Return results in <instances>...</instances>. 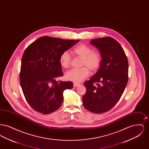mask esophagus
I'll use <instances>...</instances> for the list:
<instances>
[{"instance_id": "obj_1", "label": "esophagus", "mask_w": 149, "mask_h": 149, "mask_svg": "<svg viewBox=\"0 0 149 149\" xmlns=\"http://www.w3.org/2000/svg\"><path fill=\"white\" fill-rule=\"evenodd\" d=\"M80 84H78V83H74V84H73V86H74V87H76V86H77L78 85H79Z\"/></svg>"}]
</instances>
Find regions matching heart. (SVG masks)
Segmentation results:
<instances>
[{"instance_id":"b5f03b06","label":"heart","mask_w":149,"mask_h":149,"mask_svg":"<svg viewBox=\"0 0 149 149\" xmlns=\"http://www.w3.org/2000/svg\"><path fill=\"white\" fill-rule=\"evenodd\" d=\"M73 52L82 58L81 66L84 67L78 70L72 69L67 71L65 74V78L74 83H80L88 77L90 73L89 70L94 72L99 69L102 56L99 51L92 50L91 47L83 43L74 47ZM59 61L63 68H68L71 61V57L69 52L66 51L63 52L60 56Z\"/></svg>"}]
</instances>
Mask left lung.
Segmentation results:
<instances>
[{"label": "left lung", "instance_id": "1", "mask_svg": "<svg viewBox=\"0 0 149 149\" xmlns=\"http://www.w3.org/2000/svg\"><path fill=\"white\" fill-rule=\"evenodd\" d=\"M91 43L100 51V68L84 83L86 92L83 96L85 109L95 113L107 112L120 99L128 79L127 57L120 44L111 37L93 39Z\"/></svg>", "mask_w": 149, "mask_h": 149}]
</instances>
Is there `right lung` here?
<instances>
[{"label": "right lung", "mask_w": 149, "mask_h": 149, "mask_svg": "<svg viewBox=\"0 0 149 149\" xmlns=\"http://www.w3.org/2000/svg\"><path fill=\"white\" fill-rule=\"evenodd\" d=\"M79 40L43 36L30 44L22 57L19 80L24 97L36 111L49 114L63 102V92L71 81H57L63 76L59 58Z\"/></svg>", "instance_id": "right-lung-1"}]
</instances>
